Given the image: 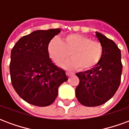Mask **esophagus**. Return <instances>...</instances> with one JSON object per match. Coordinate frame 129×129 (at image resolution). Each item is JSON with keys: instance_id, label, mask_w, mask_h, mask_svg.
<instances>
[{"instance_id": "esophagus-1", "label": "esophagus", "mask_w": 129, "mask_h": 129, "mask_svg": "<svg viewBox=\"0 0 129 129\" xmlns=\"http://www.w3.org/2000/svg\"><path fill=\"white\" fill-rule=\"evenodd\" d=\"M66 75H67L68 77H70V73H68V72H66Z\"/></svg>"}]
</instances>
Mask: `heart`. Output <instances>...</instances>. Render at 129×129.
<instances>
[{
	"label": "heart",
	"mask_w": 129,
	"mask_h": 129,
	"mask_svg": "<svg viewBox=\"0 0 129 129\" xmlns=\"http://www.w3.org/2000/svg\"><path fill=\"white\" fill-rule=\"evenodd\" d=\"M48 52L57 66H62L70 56L72 60L64 65L66 68L72 70L78 68L81 71H86L100 63L104 56V48L98 41L73 34L68 35L61 41L52 40L48 45Z\"/></svg>",
	"instance_id": "b5f03b06"
}]
</instances>
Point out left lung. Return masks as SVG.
Segmentation results:
<instances>
[{
	"instance_id": "obj_1",
	"label": "left lung",
	"mask_w": 129,
	"mask_h": 129,
	"mask_svg": "<svg viewBox=\"0 0 129 129\" xmlns=\"http://www.w3.org/2000/svg\"><path fill=\"white\" fill-rule=\"evenodd\" d=\"M96 37L104 48L102 59L90 70L76 74L79 84L75 89L79 102L85 106H97L113 97L118 89L122 73L121 51L112 40L101 33Z\"/></svg>"
}]
</instances>
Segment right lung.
<instances>
[{
	"label": "right lung",
	"instance_id": "obj_1",
	"mask_svg": "<svg viewBox=\"0 0 129 129\" xmlns=\"http://www.w3.org/2000/svg\"><path fill=\"white\" fill-rule=\"evenodd\" d=\"M59 29L37 30L18 40L11 51L10 72L19 97L37 106L54 102L59 86L68 80L63 70L52 62L48 45Z\"/></svg>",
	"mask_w": 129,
	"mask_h": 129
}]
</instances>
